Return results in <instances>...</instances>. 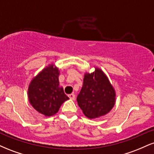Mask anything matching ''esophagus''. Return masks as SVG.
I'll return each instance as SVG.
<instances>
[{
	"label": "esophagus",
	"instance_id": "34e87169",
	"mask_svg": "<svg viewBox=\"0 0 154 154\" xmlns=\"http://www.w3.org/2000/svg\"><path fill=\"white\" fill-rule=\"evenodd\" d=\"M68 96H69V98L71 100H75V94H74V93H71V94L68 95Z\"/></svg>",
	"mask_w": 154,
	"mask_h": 154
}]
</instances>
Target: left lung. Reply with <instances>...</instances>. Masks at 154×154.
I'll use <instances>...</instances> for the list:
<instances>
[{
    "label": "left lung",
    "instance_id": "8db88e82",
    "mask_svg": "<svg viewBox=\"0 0 154 154\" xmlns=\"http://www.w3.org/2000/svg\"><path fill=\"white\" fill-rule=\"evenodd\" d=\"M115 100V91L100 69L95 67L93 72L85 74L77 100L88 118L95 119L108 114L114 107Z\"/></svg>",
    "mask_w": 154,
    "mask_h": 154
}]
</instances>
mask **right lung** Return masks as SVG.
Segmentation results:
<instances>
[{
  "label": "right lung",
  "mask_w": 154,
  "mask_h": 154,
  "mask_svg": "<svg viewBox=\"0 0 154 154\" xmlns=\"http://www.w3.org/2000/svg\"><path fill=\"white\" fill-rule=\"evenodd\" d=\"M59 70L54 64L48 65L32 79L28 98L32 107L45 116L54 115L61 104L69 99L59 87Z\"/></svg>",
  "instance_id": "add662e5"
}]
</instances>
